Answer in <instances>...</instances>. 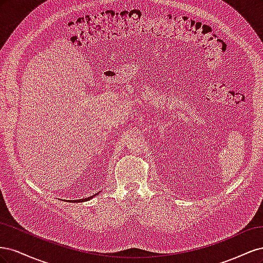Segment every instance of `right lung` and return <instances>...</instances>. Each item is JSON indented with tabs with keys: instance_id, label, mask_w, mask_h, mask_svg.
I'll list each match as a JSON object with an SVG mask.
<instances>
[{
	"instance_id": "1",
	"label": "right lung",
	"mask_w": 263,
	"mask_h": 263,
	"mask_svg": "<svg viewBox=\"0 0 263 263\" xmlns=\"http://www.w3.org/2000/svg\"><path fill=\"white\" fill-rule=\"evenodd\" d=\"M93 196H94V195H93ZM93 196H91V197H87V198H82V200H78V201H72V202H83V201H89V200H91V198H92Z\"/></svg>"
}]
</instances>
